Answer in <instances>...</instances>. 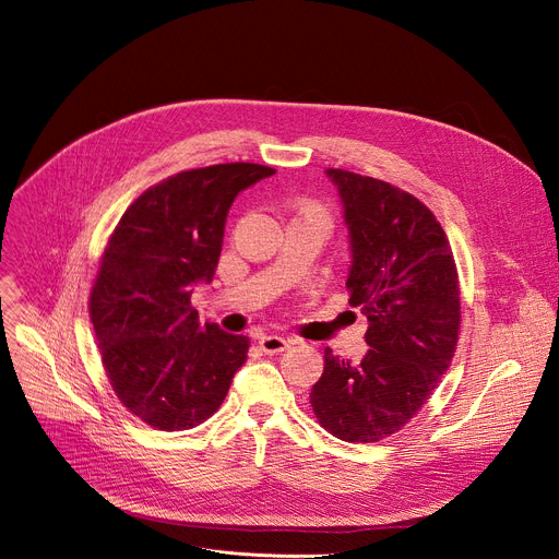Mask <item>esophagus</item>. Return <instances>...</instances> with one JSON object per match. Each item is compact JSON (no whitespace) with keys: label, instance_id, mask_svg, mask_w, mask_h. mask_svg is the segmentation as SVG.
Here are the masks:
<instances>
[{"label":"esophagus","instance_id":"1","mask_svg":"<svg viewBox=\"0 0 559 559\" xmlns=\"http://www.w3.org/2000/svg\"><path fill=\"white\" fill-rule=\"evenodd\" d=\"M259 345L265 354H278V352H285L289 347V341L283 338V336H261Z\"/></svg>","mask_w":559,"mask_h":559}]
</instances>
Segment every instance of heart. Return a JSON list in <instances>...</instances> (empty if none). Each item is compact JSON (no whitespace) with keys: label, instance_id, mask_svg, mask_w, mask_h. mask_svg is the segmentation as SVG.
<instances>
[{"label":"heart","instance_id":"1","mask_svg":"<svg viewBox=\"0 0 559 559\" xmlns=\"http://www.w3.org/2000/svg\"><path fill=\"white\" fill-rule=\"evenodd\" d=\"M298 216H302V218H311V221H316V223H321L323 227H330V225H332V216H330V212H328L321 203H313V201L302 203V205L298 207Z\"/></svg>","mask_w":559,"mask_h":559}]
</instances>
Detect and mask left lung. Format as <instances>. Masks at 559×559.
I'll return each instance as SVG.
<instances>
[{
    "mask_svg": "<svg viewBox=\"0 0 559 559\" xmlns=\"http://www.w3.org/2000/svg\"><path fill=\"white\" fill-rule=\"evenodd\" d=\"M352 238L349 305L367 316L371 347L352 365L325 347L311 386L313 416L345 442L401 431L438 389L460 334V281L433 212L386 181L330 168Z\"/></svg>",
    "mask_w": 559,
    "mask_h": 559,
    "instance_id": "left-lung-1",
    "label": "left lung"
}]
</instances>
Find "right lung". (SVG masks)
I'll return each mask as SVG.
<instances>
[{
    "instance_id": "obj_1",
    "label": "right lung",
    "mask_w": 559,
    "mask_h": 559,
    "mask_svg": "<svg viewBox=\"0 0 559 559\" xmlns=\"http://www.w3.org/2000/svg\"><path fill=\"white\" fill-rule=\"evenodd\" d=\"M276 170L218 164L139 194L99 259L88 309L119 403L158 431L205 423L225 401L250 338L199 323L192 285L212 281L234 197Z\"/></svg>"
}]
</instances>
